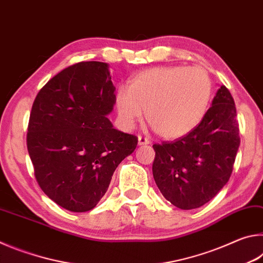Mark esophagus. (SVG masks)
<instances>
[{
	"label": "esophagus",
	"instance_id": "1",
	"mask_svg": "<svg viewBox=\"0 0 263 263\" xmlns=\"http://www.w3.org/2000/svg\"><path fill=\"white\" fill-rule=\"evenodd\" d=\"M149 144V140L147 139V138L142 137V136H139L138 137V145H148Z\"/></svg>",
	"mask_w": 263,
	"mask_h": 263
}]
</instances>
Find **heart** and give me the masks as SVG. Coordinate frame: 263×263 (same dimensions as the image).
Masks as SVG:
<instances>
[{
	"label": "heart",
	"mask_w": 263,
	"mask_h": 263,
	"mask_svg": "<svg viewBox=\"0 0 263 263\" xmlns=\"http://www.w3.org/2000/svg\"><path fill=\"white\" fill-rule=\"evenodd\" d=\"M211 80L199 67H153L130 79L115 95L118 122L131 130L144 114L160 137L177 139L201 122L211 96Z\"/></svg>",
	"instance_id": "obj_1"
}]
</instances>
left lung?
Instances as JSON below:
<instances>
[{
    "instance_id": "obj_1",
    "label": "left lung",
    "mask_w": 263,
    "mask_h": 263,
    "mask_svg": "<svg viewBox=\"0 0 263 263\" xmlns=\"http://www.w3.org/2000/svg\"><path fill=\"white\" fill-rule=\"evenodd\" d=\"M235 116L233 97L221 86L198 126L175 141L153 145L154 181L173 205L197 209L228 183L240 145Z\"/></svg>"
}]
</instances>
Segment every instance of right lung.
<instances>
[{
  "instance_id": "right-lung-1",
  "label": "right lung",
  "mask_w": 263,
  "mask_h": 263,
  "mask_svg": "<svg viewBox=\"0 0 263 263\" xmlns=\"http://www.w3.org/2000/svg\"><path fill=\"white\" fill-rule=\"evenodd\" d=\"M109 65L84 61L53 77L33 102L28 151L39 186L72 212L94 209L138 139L114 128Z\"/></svg>"
}]
</instances>
